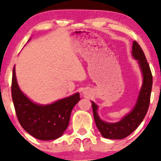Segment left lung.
I'll use <instances>...</instances> for the list:
<instances>
[{
  "mask_svg": "<svg viewBox=\"0 0 161 161\" xmlns=\"http://www.w3.org/2000/svg\"><path fill=\"white\" fill-rule=\"evenodd\" d=\"M132 55L136 60H138L142 69L144 80L137 103L130 113L127 114L119 122L108 123L100 119L97 113V105L92 102L94 118L97 127L105 138L122 139L130 135L139 126L148 111L153 86V75L144 53L136 41L133 42Z\"/></svg>",
  "mask_w": 161,
  "mask_h": 161,
  "instance_id": "obj_1",
  "label": "left lung"
}]
</instances>
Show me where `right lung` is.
Returning <instances> with one entry per match:
<instances>
[{
    "label": "right lung",
    "instance_id": "right-lung-1",
    "mask_svg": "<svg viewBox=\"0 0 161 161\" xmlns=\"http://www.w3.org/2000/svg\"><path fill=\"white\" fill-rule=\"evenodd\" d=\"M12 97L17 119L21 126L34 138L44 141L54 140L62 136L69 125L72 110L80 100V94L76 93L50 105L34 103L19 89L14 67Z\"/></svg>",
    "mask_w": 161,
    "mask_h": 161
}]
</instances>
